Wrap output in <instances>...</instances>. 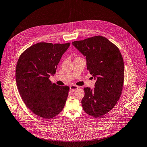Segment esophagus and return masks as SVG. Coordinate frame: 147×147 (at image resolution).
Instances as JSON below:
<instances>
[{
	"mask_svg": "<svg viewBox=\"0 0 147 147\" xmlns=\"http://www.w3.org/2000/svg\"><path fill=\"white\" fill-rule=\"evenodd\" d=\"M79 88V86H76V85H72L70 86L69 87V89H70V92H75L76 90H77Z\"/></svg>",
	"mask_w": 147,
	"mask_h": 147,
	"instance_id": "1",
	"label": "esophagus"
}]
</instances>
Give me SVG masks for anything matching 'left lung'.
<instances>
[{"label":"left lung","mask_w":147,"mask_h":147,"mask_svg":"<svg viewBox=\"0 0 147 147\" xmlns=\"http://www.w3.org/2000/svg\"><path fill=\"white\" fill-rule=\"evenodd\" d=\"M72 45L86 57L87 69L96 79L95 88H84L81 100L84 111L95 117H101L116 105L122 93L124 63L119 49L107 38L95 36L75 41Z\"/></svg>","instance_id":"8db88e82"}]
</instances>
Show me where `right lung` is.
<instances>
[{
    "instance_id": "add662e5",
    "label": "right lung",
    "mask_w": 147,
    "mask_h": 147,
    "mask_svg": "<svg viewBox=\"0 0 147 147\" xmlns=\"http://www.w3.org/2000/svg\"><path fill=\"white\" fill-rule=\"evenodd\" d=\"M70 43L39 42L21 54L16 68L20 94L28 109L45 119H51L63 109L69 88L52 84L51 75Z\"/></svg>"
}]
</instances>
